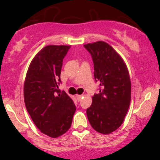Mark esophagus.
<instances>
[{
    "instance_id": "34e87169",
    "label": "esophagus",
    "mask_w": 160,
    "mask_h": 160,
    "mask_svg": "<svg viewBox=\"0 0 160 160\" xmlns=\"http://www.w3.org/2000/svg\"><path fill=\"white\" fill-rule=\"evenodd\" d=\"M82 97H83V95H80V94H77L76 95V98H77V101H80V99L82 98Z\"/></svg>"
}]
</instances>
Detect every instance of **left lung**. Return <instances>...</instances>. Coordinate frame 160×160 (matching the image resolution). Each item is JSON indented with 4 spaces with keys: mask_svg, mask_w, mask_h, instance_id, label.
Returning <instances> with one entry per match:
<instances>
[{
    "mask_svg": "<svg viewBox=\"0 0 160 160\" xmlns=\"http://www.w3.org/2000/svg\"><path fill=\"white\" fill-rule=\"evenodd\" d=\"M91 54L94 77L100 82V93L92 97L87 115L92 128L108 135L123 123L131 102V80L125 61L104 41L84 45Z\"/></svg>",
    "mask_w": 160,
    "mask_h": 160,
    "instance_id": "left-lung-1",
    "label": "left lung"
}]
</instances>
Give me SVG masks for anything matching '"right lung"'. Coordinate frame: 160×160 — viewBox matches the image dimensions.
Masks as SVG:
<instances>
[{
    "mask_svg": "<svg viewBox=\"0 0 160 160\" xmlns=\"http://www.w3.org/2000/svg\"><path fill=\"white\" fill-rule=\"evenodd\" d=\"M70 46L49 45L32 59L25 77L24 100L42 133L57 138L70 129L76 111L73 101L58 89L62 60Z\"/></svg>",
    "mask_w": 160,
    "mask_h": 160,
    "instance_id": "add662e5",
    "label": "right lung"
}]
</instances>
